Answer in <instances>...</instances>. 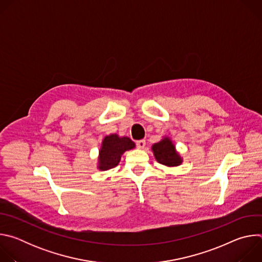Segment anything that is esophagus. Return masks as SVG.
Returning a JSON list of instances; mask_svg holds the SVG:
<instances>
[{
	"label": "esophagus",
	"instance_id": "34e87169",
	"mask_svg": "<svg viewBox=\"0 0 262 262\" xmlns=\"http://www.w3.org/2000/svg\"><path fill=\"white\" fill-rule=\"evenodd\" d=\"M136 145H137V147L139 149H143L145 147V145H146V142H145V140H139V141L136 142Z\"/></svg>",
	"mask_w": 262,
	"mask_h": 262
}]
</instances>
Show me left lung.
<instances>
[{
	"instance_id": "left-lung-1",
	"label": "left lung",
	"mask_w": 262,
	"mask_h": 262,
	"mask_svg": "<svg viewBox=\"0 0 262 262\" xmlns=\"http://www.w3.org/2000/svg\"><path fill=\"white\" fill-rule=\"evenodd\" d=\"M152 151L156 160L165 166L176 167L182 163L181 158L175 150V146L169 138L163 139L161 142L152 146Z\"/></svg>"
}]
</instances>
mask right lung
<instances>
[{
	"mask_svg": "<svg viewBox=\"0 0 262 262\" xmlns=\"http://www.w3.org/2000/svg\"><path fill=\"white\" fill-rule=\"evenodd\" d=\"M135 143L128 137H118V135L106 136L99 150V169L108 170L116 167L123 152L135 147Z\"/></svg>",
	"mask_w": 262,
	"mask_h": 262,
	"instance_id": "add662e5",
	"label": "right lung"
}]
</instances>
